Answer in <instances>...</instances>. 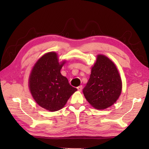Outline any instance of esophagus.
<instances>
[{"label": "esophagus", "instance_id": "esophagus-1", "mask_svg": "<svg viewBox=\"0 0 149 149\" xmlns=\"http://www.w3.org/2000/svg\"><path fill=\"white\" fill-rule=\"evenodd\" d=\"M82 89H83V86H82V85H80V86H79V87H77V89L79 90V91H81Z\"/></svg>", "mask_w": 149, "mask_h": 149}]
</instances>
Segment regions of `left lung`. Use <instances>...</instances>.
<instances>
[{"mask_svg": "<svg viewBox=\"0 0 149 149\" xmlns=\"http://www.w3.org/2000/svg\"><path fill=\"white\" fill-rule=\"evenodd\" d=\"M121 90V79L116 66L104 55H98L83 90L86 99L94 108L105 109L116 102Z\"/></svg>", "mask_w": 149, "mask_h": 149, "instance_id": "left-lung-1", "label": "left lung"}]
</instances>
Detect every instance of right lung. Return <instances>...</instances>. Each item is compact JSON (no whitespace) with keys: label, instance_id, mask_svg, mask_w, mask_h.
Instances as JSON below:
<instances>
[{"label":"right lung","instance_id":"obj_1","mask_svg":"<svg viewBox=\"0 0 149 149\" xmlns=\"http://www.w3.org/2000/svg\"><path fill=\"white\" fill-rule=\"evenodd\" d=\"M65 61L58 62L57 54L46 53L35 64L29 76V88L36 102L51 112L64 107L77 89L69 83L60 70Z\"/></svg>","mask_w":149,"mask_h":149}]
</instances>
